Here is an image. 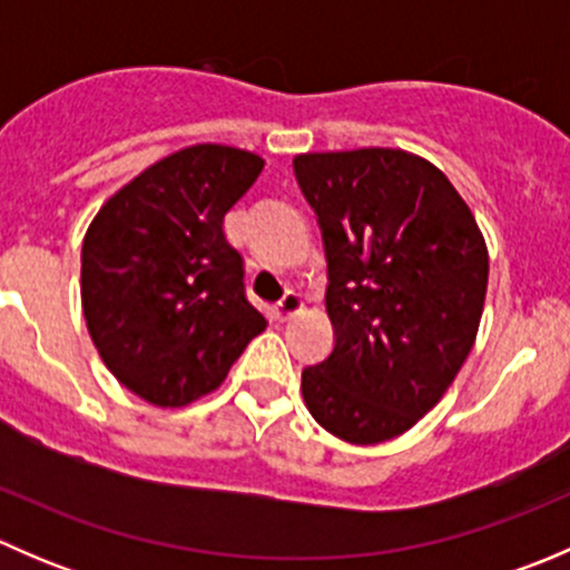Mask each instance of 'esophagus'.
<instances>
[{
  "label": "esophagus",
  "instance_id": "1",
  "mask_svg": "<svg viewBox=\"0 0 570 570\" xmlns=\"http://www.w3.org/2000/svg\"><path fill=\"white\" fill-rule=\"evenodd\" d=\"M303 306H306V303H303V297L297 295V292H286V295L281 297V303H275L273 320L275 322L292 320V317H295V314L303 312Z\"/></svg>",
  "mask_w": 570,
  "mask_h": 570
}]
</instances>
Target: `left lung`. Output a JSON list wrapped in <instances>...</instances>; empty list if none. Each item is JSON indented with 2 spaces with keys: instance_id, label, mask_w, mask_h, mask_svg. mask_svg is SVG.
Instances as JSON below:
<instances>
[{
  "instance_id": "1",
  "label": "left lung",
  "mask_w": 570,
  "mask_h": 570,
  "mask_svg": "<svg viewBox=\"0 0 570 570\" xmlns=\"http://www.w3.org/2000/svg\"><path fill=\"white\" fill-rule=\"evenodd\" d=\"M320 217L333 353L303 370V402L347 444L407 433L474 347L488 245L452 181L402 148L297 154Z\"/></svg>"
}]
</instances>
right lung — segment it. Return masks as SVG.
<instances>
[{"label": "right lung", "mask_w": 570, "mask_h": 570, "mask_svg": "<svg viewBox=\"0 0 570 570\" xmlns=\"http://www.w3.org/2000/svg\"><path fill=\"white\" fill-rule=\"evenodd\" d=\"M264 159L198 142L109 195L82 243V314L107 370L154 407L215 392L267 320L223 217Z\"/></svg>", "instance_id": "add662e5"}]
</instances>
